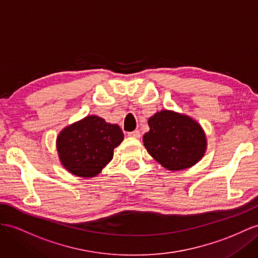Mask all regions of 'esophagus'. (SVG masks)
Segmentation results:
<instances>
[{"mask_svg": "<svg viewBox=\"0 0 258 258\" xmlns=\"http://www.w3.org/2000/svg\"><path fill=\"white\" fill-rule=\"evenodd\" d=\"M128 136L130 137H133V138H140L141 137V133H140V131H133V132H130L128 133Z\"/></svg>", "mask_w": 258, "mask_h": 258, "instance_id": "34e87169", "label": "esophagus"}]
</instances>
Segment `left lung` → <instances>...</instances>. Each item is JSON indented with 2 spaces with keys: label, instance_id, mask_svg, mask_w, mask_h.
I'll return each mask as SVG.
<instances>
[{
  "label": "left lung",
  "instance_id": "obj_1",
  "mask_svg": "<svg viewBox=\"0 0 258 258\" xmlns=\"http://www.w3.org/2000/svg\"><path fill=\"white\" fill-rule=\"evenodd\" d=\"M148 125L144 146L162 167L171 171L187 169L204 157L206 135L192 117L162 110L148 118Z\"/></svg>",
  "mask_w": 258,
  "mask_h": 258
}]
</instances>
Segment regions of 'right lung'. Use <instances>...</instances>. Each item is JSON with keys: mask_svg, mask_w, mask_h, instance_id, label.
<instances>
[{"mask_svg": "<svg viewBox=\"0 0 258 258\" xmlns=\"http://www.w3.org/2000/svg\"><path fill=\"white\" fill-rule=\"evenodd\" d=\"M124 135L116 124L102 117L88 115L61 131L56 138V149L63 167L72 174L92 177L113 158V150Z\"/></svg>", "mask_w": 258, "mask_h": 258, "instance_id": "add662e5", "label": "right lung"}]
</instances>
